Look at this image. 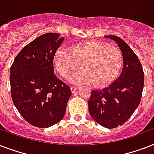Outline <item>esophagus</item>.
I'll return each mask as SVG.
<instances>
[{"instance_id": "esophagus-1", "label": "esophagus", "mask_w": 154, "mask_h": 154, "mask_svg": "<svg viewBox=\"0 0 154 154\" xmlns=\"http://www.w3.org/2000/svg\"><path fill=\"white\" fill-rule=\"evenodd\" d=\"M70 89H71V92H72V93H74L76 90H77V89H78V87L71 86V87H70Z\"/></svg>"}]
</instances>
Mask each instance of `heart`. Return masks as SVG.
Wrapping results in <instances>:
<instances>
[{
    "mask_svg": "<svg viewBox=\"0 0 154 154\" xmlns=\"http://www.w3.org/2000/svg\"><path fill=\"white\" fill-rule=\"evenodd\" d=\"M53 65L63 77H69L82 64L84 69L69 78L74 84L94 82L98 87L112 84L122 70V53L107 43L99 41H85L72 45L69 51L58 49L53 55Z\"/></svg>",
    "mask_w": 154,
    "mask_h": 154,
    "instance_id": "1",
    "label": "heart"
}]
</instances>
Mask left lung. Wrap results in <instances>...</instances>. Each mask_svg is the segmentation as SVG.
Here are the masks:
<instances>
[{
	"label": "left lung",
	"mask_w": 154,
	"mask_h": 154,
	"mask_svg": "<svg viewBox=\"0 0 154 154\" xmlns=\"http://www.w3.org/2000/svg\"><path fill=\"white\" fill-rule=\"evenodd\" d=\"M105 37L113 40L122 51V72L109 86L92 91L88 104L95 122L113 129L125 124L138 107L143 91L144 72L138 57L122 38L113 35Z\"/></svg>",
	"instance_id": "obj_1"
}]
</instances>
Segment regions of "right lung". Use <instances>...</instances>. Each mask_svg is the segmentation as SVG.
<instances>
[{"label":"right lung","instance_id":"right-lung-1","mask_svg":"<svg viewBox=\"0 0 154 154\" xmlns=\"http://www.w3.org/2000/svg\"><path fill=\"white\" fill-rule=\"evenodd\" d=\"M64 41L49 32L25 45L10 68L11 96L23 118L38 128H48L65 116L69 86L54 75L53 55Z\"/></svg>","mask_w":154,"mask_h":154}]
</instances>
